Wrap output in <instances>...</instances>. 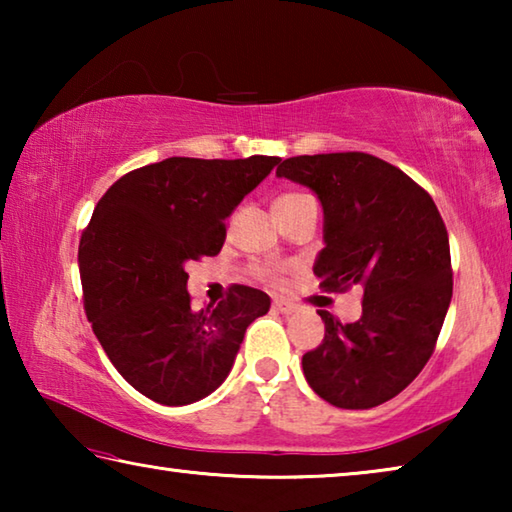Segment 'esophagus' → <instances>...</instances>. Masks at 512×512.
<instances>
[{"mask_svg": "<svg viewBox=\"0 0 512 512\" xmlns=\"http://www.w3.org/2000/svg\"><path fill=\"white\" fill-rule=\"evenodd\" d=\"M273 309L277 314H293V311H296V305L287 300H273Z\"/></svg>", "mask_w": 512, "mask_h": 512, "instance_id": "34e87169", "label": "esophagus"}]
</instances>
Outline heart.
<instances>
[{
  "label": "heart",
  "mask_w": 512,
  "mask_h": 512,
  "mask_svg": "<svg viewBox=\"0 0 512 512\" xmlns=\"http://www.w3.org/2000/svg\"><path fill=\"white\" fill-rule=\"evenodd\" d=\"M300 196H307V194H298V192L282 194L280 198H277L275 203H280V201H293V198H300ZM257 275L262 277V280H268V282H275V280H277V273L271 271V268H257Z\"/></svg>",
  "instance_id": "1"
}]
</instances>
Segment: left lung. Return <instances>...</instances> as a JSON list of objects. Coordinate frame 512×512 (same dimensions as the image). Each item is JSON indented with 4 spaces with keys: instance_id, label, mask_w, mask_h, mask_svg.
<instances>
[{
    "instance_id": "left-lung-1",
    "label": "left lung",
    "mask_w": 512,
    "mask_h": 512,
    "mask_svg": "<svg viewBox=\"0 0 512 512\" xmlns=\"http://www.w3.org/2000/svg\"><path fill=\"white\" fill-rule=\"evenodd\" d=\"M275 173L323 205L320 289L363 291L357 323L318 311L325 339L302 357L309 386L339 409L393 400L427 366L452 302L443 216L415 180L370 153L298 155Z\"/></svg>"
}]
</instances>
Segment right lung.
Wrapping results in <instances>:
<instances>
[{
	"label": "right lung",
	"instance_id": "right-lung-1",
	"mask_svg": "<svg viewBox=\"0 0 512 512\" xmlns=\"http://www.w3.org/2000/svg\"><path fill=\"white\" fill-rule=\"evenodd\" d=\"M280 158H167L121 176L83 230L85 316L117 372L164 406L203 400L223 384L264 291L232 284L228 298L192 307L185 264L214 257L225 219Z\"/></svg>",
	"mask_w": 512,
	"mask_h": 512
}]
</instances>
